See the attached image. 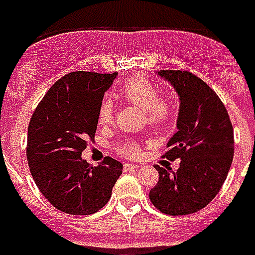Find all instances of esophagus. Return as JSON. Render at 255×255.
<instances>
[{
    "label": "esophagus",
    "mask_w": 255,
    "mask_h": 255,
    "mask_svg": "<svg viewBox=\"0 0 255 255\" xmlns=\"http://www.w3.org/2000/svg\"><path fill=\"white\" fill-rule=\"evenodd\" d=\"M137 167H140L137 163H131V162L124 163V170H135V169H137Z\"/></svg>",
    "instance_id": "obj_1"
}]
</instances>
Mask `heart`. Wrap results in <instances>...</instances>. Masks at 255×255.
Here are the masks:
<instances>
[{"instance_id": "heart-1", "label": "heart", "mask_w": 255, "mask_h": 255, "mask_svg": "<svg viewBox=\"0 0 255 255\" xmlns=\"http://www.w3.org/2000/svg\"><path fill=\"white\" fill-rule=\"evenodd\" d=\"M119 97L123 101L132 104L140 108L144 115V120L150 126H159L165 123L170 116L173 104L169 96L158 93L156 85L146 77L136 75L128 78L119 88ZM113 103L109 99H104L99 107V123L101 126H107L113 119ZM120 151L127 156H135L139 148L133 142H126L120 148Z\"/></svg>"}]
</instances>
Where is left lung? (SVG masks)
<instances>
[{
    "label": "left lung",
    "mask_w": 255,
    "mask_h": 255,
    "mask_svg": "<svg viewBox=\"0 0 255 255\" xmlns=\"http://www.w3.org/2000/svg\"><path fill=\"white\" fill-rule=\"evenodd\" d=\"M180 100L177 132L169 139L166 158H180V169H155L159 180L150 200L171 216L190 215L208 205L227 178L234 156L231 120L218 94L192 73L161 70Z\"/></svg>",
    "instance_id": "left-lung-1"
}]
</instances>
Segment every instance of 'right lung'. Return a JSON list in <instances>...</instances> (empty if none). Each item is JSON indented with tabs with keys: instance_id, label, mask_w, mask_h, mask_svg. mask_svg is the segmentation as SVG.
I'll use <instances>...</instances> for the list:
<instances>
[{
	"instance_id": "right-lung-1",
	"label": "right lung",
	"mask_w": 255,
	"mask_h": 255,
	"mask_svg": "<svg viewBox=\"0 0 255 255\" xmlns=\"http://www.w3.org/2000/svg\"><path fill=\"white\" fill-rule=\"evenodd\" d=\"M118 73L73 71L52 85L28 127L29 170L43 196L70 215H90L107 204L123 173L122 162L107 156L92 166L82 158L93 139L99 107Z\"/></svg>"
}]
</instances>
